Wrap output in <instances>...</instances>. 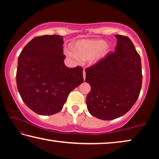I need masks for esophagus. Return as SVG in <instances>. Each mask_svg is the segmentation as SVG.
<instances>
[{
  "label": "esophagus",
  "mask_w": 159,
  "mask_h": 159,
  "mask_svg": "<svg viewBox=\"0 0 159 159\" xmlns=\"http://www.w3.org/2000/svg\"><path fill=\"white\" fill-rule=\"evenodd\" d=\"M83 79H85V71L84 69H83Z\"/></svg>",
  "instance_id": "obj_1"
}]
</instances>
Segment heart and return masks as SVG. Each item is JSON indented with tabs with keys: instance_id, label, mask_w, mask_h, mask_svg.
Returning a JSON list of instances; mask_svg holds the SVG:
<instances>
[{
	"instance_id": "b5f03b06",
	"label": "heart",
	"mask_w": 159,
	"mask_h": 159,
	"mask_svg": "<svg viewBox=\"0 0 159 159\" xmlns=\"http://www.w3.org/2000/svg\"><path fill=\"white\" fill-rule=\"evenodd\" d=\"M74 52L68 55L77 61L92 60L98 61L102 60L111 50L110 45L103 39H81L71 45Z\"/></svg>"
}]
</instances>
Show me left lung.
<instances>
[{
    "label": "left lung",
    "instance_id": "8db88e82",
    "mask_svg": "<svg viewBox=\"0 0 159 159\" xmlns=\"http://www.w3.org/2000/svg\"><path fill=\"white\" fill-rule=\"evenodd\" d=\"M115 52L85 69V82L91 87L86 104L90 114L102 120H113L130 110L142 87L139 55L128 37L116 35Z\"/></svg>",
    "mask_w": 159,
    "mask_h": 159
}]
</instances>
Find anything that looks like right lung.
<instances>
[{
  "label": "right lung",
  "mask_w": 159,
  "mask_h": 159,
  "mask_svg": "<svg viewBox=\"0 0 159 159\" xmlns=\"http://www.w3.org/2000/svg\"><path fill=\"white\" fill-rule=\"evenodd\" d=\"M63 43L59 35L36 37L18 57L19 93L26 105L39 115L60 111L70 92L83 81L82 67L64 64Z\"/></svg>",
  "instance_id": "obj_1"
}]
</instances>
